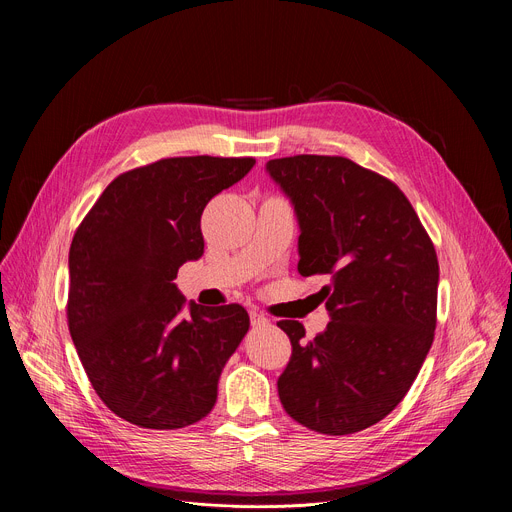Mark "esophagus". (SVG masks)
I'll list each match as a JSON object with an SVG mask.
<instances>
[{"label": "esophagus", "instance_id": "obj_1", "mask_svg": "<svg viewBox=\"0 0 512 512\" xmlns=\"http://www.w3.org/2000/svg\"><path fill=\"white\" fill-rule=\"evenodd\" d=\"M251 324L253 326H267V324H270V319L261 315L259 311H251Z\"/></svg>", "mask_w": 512, "mask_h": 512}]
</instances>
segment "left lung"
Segmentation results:
<instances>
[{
	"mask_svg": "<svg viewBox=\"0 0 512 512\" xmlns=\"http://www.w3.org/2000/svg\"><path fill=\"white\" fill-rule=\"evenodd\" d=\"M265 170L297 213L299 274L330 278L324 332L301 342L303 324L278 321L292 344L280 402L313 432H361L405 398L434 342V242L405 193L351 159L294 155Z\"/></svg>",
	"mask_w": 512,
	"mask_h": 512,
	"instance_id": "left-lung-1",
	"label": "left lung"
}]
</instances>
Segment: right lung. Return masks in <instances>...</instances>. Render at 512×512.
I'll return each mask as SVG.
<instances>
[{"instance_id":"add662e5","label":"right lung","mask_w":512,"mask_h":512,"mask_svg":"<svg viewBox=\"0 0 512 512\" xmlns=\"http://www.w3.org/2000/svg\"><path fill=\"white\" fill-rule=\"evenodd\" d=\"M253 157H168L107 184L74 232L68 328L103 405L147 429L203 419L226 361L249 332L236 303H188L178 267L203 255L205 205L245 178Z\"/></svg>"}]
</instances>
